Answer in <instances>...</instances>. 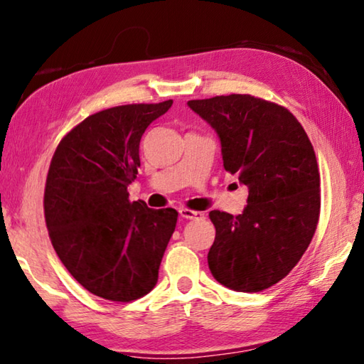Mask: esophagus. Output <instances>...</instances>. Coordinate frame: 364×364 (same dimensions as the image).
I'll return each mask as SVG.
<instances>
[{
	"instance_id": "esophagus-1",
	"label": "esophagus",
	"mask_w": 364,
	"mask_h": 364,
	"mask_svg": "<svg viewBox=\"0 0 364 364\" xmlns=\"http://www.w3.org/2000/svg\"><path fill=\"white\" fill-rule=\"evenodd\" d=\"M178 214H181L182 219H187V220H200V219L205 218V214H203V213L190 211V209H186V208L178 209Z\"/></svg>"
}]
</instances>
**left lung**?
Returning <instances> with one entry per match:
<instances>
[{
  "label": "left lung",
  "instance_id": "obj_1",
  "mask_svg": "<svg viewBox=\"0 0 364 364\" xmlns=\"http://www.w3.org/2000/svg\"><path fill=\"white\" fill-rule=\"evenodd\" d=\"M218 132L224 168L247 187L243 213L211 211L208 254L225 288L259 292L277 284L307 251L320 215V172L307 132L288 108L250 94L188 100Z\"/></svg>",
  "mask_w": 364,
  "mask_h": 364
}]
</instances>
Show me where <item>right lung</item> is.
Masks as SVG:
<instances>
[{"mask_svg": "<svg viewBox=\"0 0 364 364\" xmlns=\"http://www.w3.org/2000/svg\"><path fill=\"white\" fill-rule=\"evenodd\" d=\"M172 100L132 104L87 117L60 140L49 166L44 218L57 256L82 288L131 302L155 288L177 211L129 201L139 144Z\"/></svg>", "mask_w": 364, "mask_h": 364, "instance_id": "right-lung-1", "label": "right lung"}]
</instances>
